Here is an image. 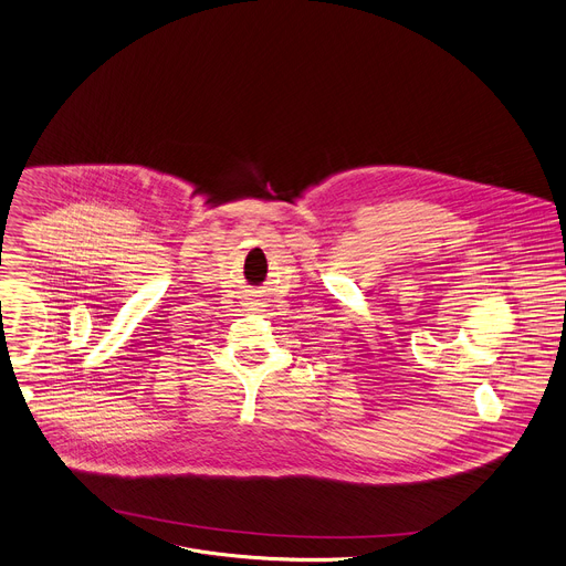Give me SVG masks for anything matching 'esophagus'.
I'll use <instances>...</instances> for the list:
<instances>
[{
	"label": "esophagus",
	"mask_w": 566,
	"mask_h": 566,
	"mask_svg": "<svg viewBox=\"0 0 566 566\" xmlns=\"http://www.w3.org/2000/svg\"><path fill=\"white\" fill-rule=\"evenodd\" d=\"M253 308H258V306H253Z\"/></svg>",
	"instance_id": "esophagus-1"
}]
</instances>
